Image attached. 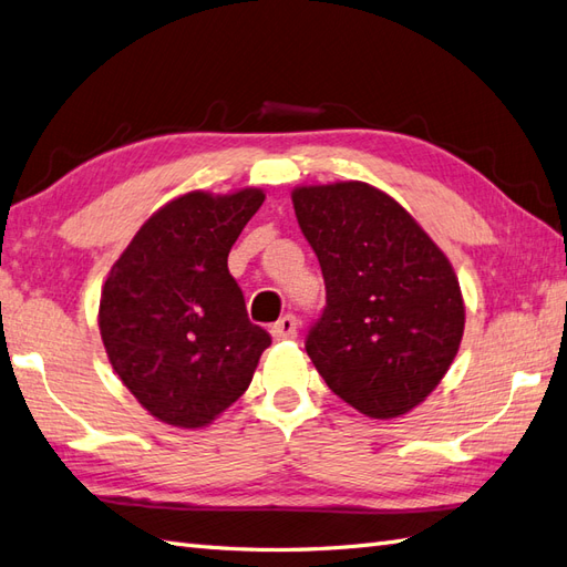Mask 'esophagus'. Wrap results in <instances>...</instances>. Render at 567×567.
Segmentation results:
<instances>
[{
	"label": "esophagus",
	"instance_id": "esophagus-1",
	"mask_svg": "<svg viewBox=\"0 0 567 567\" xmlns=\"http://www.w3.org/2000/svg\"><path fill=\"white\" fill-rule=\"evenodd\" d=\"M297 328H299L297 318L292 313H287V316L280 318L278 323L270 326V336L275 340H295L297 338Z\"/></svg>",
	"mask_w": 567,
	"mask_h": 567
}]
</instances>
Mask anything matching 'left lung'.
I'll return each instance as SVG.
<instances>
[{
    "instance_id": "left-lung-1",
    "label": "left lung",
    "mask_w": 567,
    "mask_h": 567,
    "mask_svg": "<svg viewBox=\"0 0 567 567\" xmlns=\"http://www.w3.org/2000/svg\"><path fill=\"white\" fill-rule=\"evenodd\" d=\"M292 203L326 280V309L307 336L313 367L361 414H408L460 350L453 266L395 198L364 182L299 186Z\"/></svg>"
}]
</instances>
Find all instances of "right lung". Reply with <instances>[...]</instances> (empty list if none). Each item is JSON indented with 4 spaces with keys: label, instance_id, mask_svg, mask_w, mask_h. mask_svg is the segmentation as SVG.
<instances>
[{
    "label": "right lung",
    "instance_id": "right-lung-1",
    "mask_svg": "<svg viewBox=\"0 0 567 567\" xmlns=\"http://www.w3.org/2000/svg\"><path fill=\"white\" fill-rule=\"evenodd\" d=\"M264 200L260 188L174 198L107 275L97 321L110 364L169 426H208L244 395L270 344L227 268L231 244Z\"/></svg>",
    "mask_w": 567,
    "mask_h": 567
}]
</instances>
